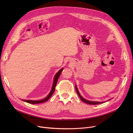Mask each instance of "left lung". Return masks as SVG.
Segmentation results:
<instances>
[{
    "instance_id": "obj_1",
    "label": "left lung",
    "mask_w": 133,
    "mask_h": 133,
    "mask_svg": "<svg viewBox=\"0 0 133 133\" xmlns=\"http://www.w3.org/2000/svg\"><path fill=\"white\" fill-rule=\"evenodd\" d=\"M75 89H76V93H77L78 95H79V97L80 98V99L83 101L85 103H87V104H100V103H103V102H97V101H89V100H87L86 99H85L84 98H83V97L81 96V95L80 94L79 91H78V89L77 88V87H76V86H75Z\"/></svg>"
}]
</instances>
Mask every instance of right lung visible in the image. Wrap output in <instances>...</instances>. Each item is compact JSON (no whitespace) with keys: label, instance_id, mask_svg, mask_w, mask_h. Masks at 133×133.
Masks as SVG:
<instances>
[{"label":"right lung","instance_id":"add662e5","mask_svg":"<svg viewBox=\"0 0 133 133\" xmlns=\"http://www.w3.org/2000/svg\"><path fill=\"white\" fill-rule=\"evenodd\" d=\"M63 70V68H61L59 71H58V72H57V73L55 74L54 78V81H53V86H52V89L51 90L50 93H49V94L47 95V96L46 97V98L44 99L43 100H38V101H33V100H23L24 101H25L26 102H28L29 103H31V104H38V103H43L45 102L46 101H47L51 97V96L52 95V94H53L54 90H55V88L56 85H57V81L58 80L59 78V76L61 73V72Z\"/></svg>","mask_w":133,"mask_h":133}]
</instances>
